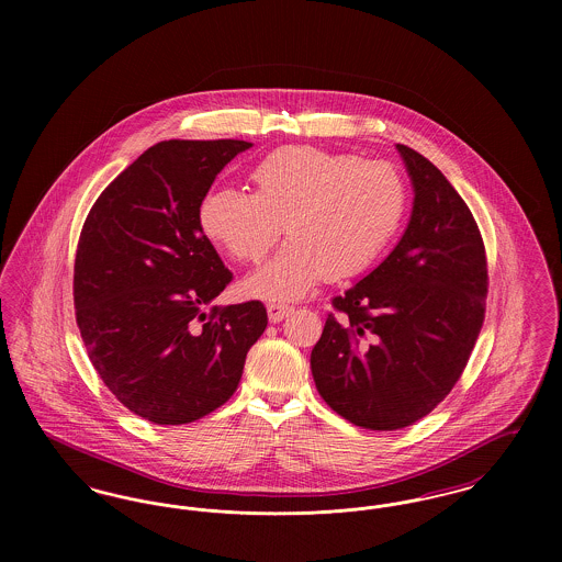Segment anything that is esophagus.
Here are the masks:
<instances>
[{
	"instance_id": "1",
	"label": "esophagus",
	"mask_w": 562,
	"mask_h": 562,
	"mask_svg": "<svg viewBox=\"0 0 562 562\" xmlns=\"http://www.w3.org/2000/svg\"><path fill=\"white\" fill-rule=\"evenodd\" d=\"M291 314H293V307H289V305H276V303L268 305L269 322H273V324L289 318Z\"/></svg>"
}]
</instances>
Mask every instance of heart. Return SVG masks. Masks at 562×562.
I'll return each instance as SVG.
<instances>
[{"label":"heart","mask_w":562,"mask_h":562,"mask_svg":"<svg viewBox=\"0 0 562 562\" xmlns=\"http://www.w3.org/2000/svg\"><path fill=\"white\" fill-rule=\"evenodd\" d=\"M255 191L218 188L198 209L202 232L234 259L257 263L282 236L263 268L241 282L252 299L289 303L322 278H353L381 259L408 213V188L390 161L318 147H282L259 161Z\"/></svg>","instance_id":"obj_1"}]
</instances>
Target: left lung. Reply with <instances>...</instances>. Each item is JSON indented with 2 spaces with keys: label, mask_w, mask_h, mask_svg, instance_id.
Segmentation results:
<instances>
[{
  "label": "left lung",
  "mask_w": 562,
  "mask_h": 562,
  "mask_svg": "<svg viewBox=\"0 0 562 562\" xmlns=\"http://www.w3.org/2000/svg\"><path fill=\"white\" fill-rule=\"evenodd\" d=\"M413 213L394 250L333 299L312 374L324 402L360 428H406L449 396L481 333L488 291L479 225L447 177L396 145Z\"/></svg>",
  "instance_id": "8db88e82"
}]
</instances>
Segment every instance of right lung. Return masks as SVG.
<instances>
[{
	"label": "right lung",
	"instance_id": "right-lung-1",
	"mask_svg": "<svg viewBox=\"0 0 562 562\" xmlns=\"http://www.w3.org/2000/svg\"><path fill=\"white\" fill-rule=\"evenodd\" d=\"M248 147L161 140L109 183L81 227L74 303L83 346L111 394L151 424H191L229 401L268 326L261 301L204 312L232 271L198 209Z\"/></svg>",
	"mask_w": 562,
	"mask_h": 562
}]
</instances>
